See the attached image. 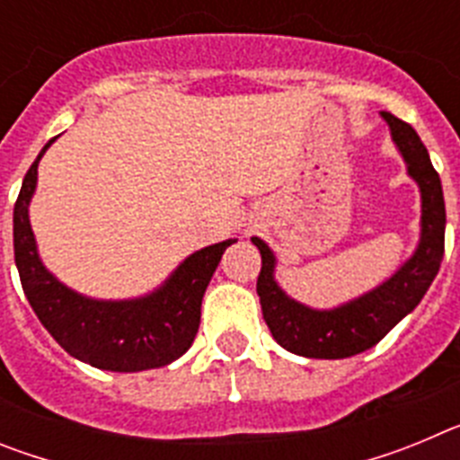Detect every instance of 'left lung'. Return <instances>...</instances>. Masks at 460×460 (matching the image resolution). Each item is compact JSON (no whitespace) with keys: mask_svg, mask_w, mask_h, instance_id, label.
<instances>
[{"mask_svg":"<svg viewBox=\"0 0 460 460\" xmlns=\"http://www.w3.org/2000/svg\"><path fill=\"white\" fill-rule=\"evenodd\" d=\"M382 117L392 128L398 152L403 154L410 177L421 189L420 249L392 279L368 295L334 311H313L304 304H296L276 286L274 253L262 239L253 237V243L262 255L258 276L262 318L276 343L295 355L311 359H343L368 350L421 302L440 270L447 223L440 174L430 164L424 142L412 126L385 110Z\"/></svg>","mask_w":460,"mask_h":460,"instance_id":"1","label":"left lung"}]
</instances>
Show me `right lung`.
Wrapping results in <instances>:
<instances>
[{"label":"right lung","instance_id":"add662e5","mask_svg":"<svg viewBox=\"0 0 460 460\" xmlns=\"http://www.w3.org/2000/svg\"><path fill=\"white\" fill-rule=\"evenodd\" d=\"M52 142V140H50ZM27 170L13 207V253L20 283L40 324L68 355L103 371L133 373L165 367L184 355L200 327V306L223 251L237 239L195 251L161 290L131 302H99L62 286L36 253L30 226L36 168L48 147Z\"/></svg>","mask_w":460,"mask_h":460}]
</instances>
